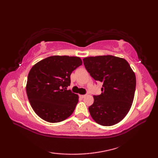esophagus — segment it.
I'll use <instances>...</instances> for the list:
<instances>
[{"mask_svg":"<svg viewBox=\"0 0 158 158\" xmlns=\"http://www.w3.org/2000/svg\"><path fill=\"white\" fill-rule=\"evenodd\" d=\"M79 96H80V97H81V98H85V97L86 96V94H83V95H80Z\"/></svg>","mask_w":158,"mask_h":158,"instance_id":"esophagus-1","label":"esophagus"}]
</instances>
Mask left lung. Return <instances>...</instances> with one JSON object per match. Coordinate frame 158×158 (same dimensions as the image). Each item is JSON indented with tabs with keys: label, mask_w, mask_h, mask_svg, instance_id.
<instances>
[{
	"label": "left lung",
	"mask_w": 158,
	"mask_h": 158,
	"mask_svg": "<svg viewBox=\"0 0 158 158\" xmlns=\"http://www.w3.org/2000/svg\"><path fill=\"white\" fill-rule=\"evenodd\" d=\"M94 79L103 83L102 94L94 95L89 111L95 122L110 126L129 112L136 89V76L126 60L113 56L88 57L83 60Z\"/></svg>",
	"instance_id": "left-lung-1"
}]
</instances>
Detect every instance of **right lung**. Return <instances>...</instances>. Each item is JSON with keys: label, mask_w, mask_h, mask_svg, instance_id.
<instances>
[{"label": "right lung", "mask_w": 158, "mask_h": 158, "mask_svg": "<svg viewBox=\"0 0 158 158\" xmlns=\"http://www.w3.org/2000/svg\"><path fill=\"white\" fill-rule=\"evenodd\" d=\"M81 64L79 57L54 56L32 66L26 93L36 115L50 123L60 122L72 115L79 97L67 88L72 72Z\"/></svg>", "instance_id": "right-lung-1"}]
</instances>
